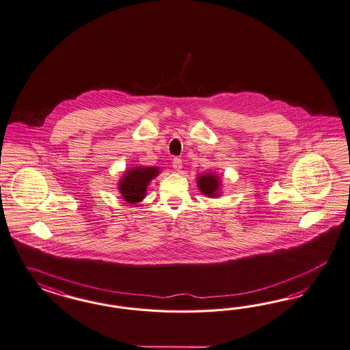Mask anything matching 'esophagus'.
<instances>
[{"label": "esophagus", "mask_w": 350, "mask_h": 350, "mask_svg": "<svg viewBox=\"0 0 350 350\" xmlns=\"http://www.w3.org/2000/svg\"><path fill=\"white\" fill-rule=\"evenodd\" d=\"M172 165H173V168H174V170L180 172V170H182V160L178 159V158L173 159V163H172Z\"/></svg>", "instance_id": "34e87169"}]
</instances>
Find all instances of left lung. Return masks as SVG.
<instances>
[{"mask_svg":"<svg viewBox=\"0 0 350 350\" xmlns=\"http://www.w3.org/2000/svg\"><path fill=\"white\" fill-rule=\"evenodd\" d=\"M198 189L202 195L208 198H218L222 196V180L215 172L200 173L198 176Z\"/></svg>","mask_w":350,"mask_h":350,"instance_id":"obj_1","label":"left lung"}]
</instances>
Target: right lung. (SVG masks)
Returning a JSON list of instances; mask_svg holds the SVG:
<instances>
[{
  "label": "right lung",
  "instance_id": "obj_1",
  "mask_svg": "<svg viewBox=\"0 0 350 350\" xmlns=\"http://www.w3.org/2000/svg\"><path fill=\"white\" fill-rule=\"evenodd\" d=\"M160 172L161 170L158 167H131L123 173L122 178L118 180V191L120 192L122 199L132 205L142 202L146 196L150 182L159 176Z\"/></svg>",
  "mask_w": 350,
  "mask_h": 350
}]
</instances>
